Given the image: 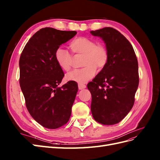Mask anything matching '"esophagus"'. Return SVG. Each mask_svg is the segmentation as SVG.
Listing matches in <instances>:
<instances>
[{"label":"esophagus","instance_id":"esophagus-1","mask_svg":"<svg viewBox=\"0 0 160 160\" xmlns=\"http://www.w3.org/2000/svg\"><path fill=\"white\" fill-rule=\"evenodd\" d=\"M78 88H79V89H83L86 88V85L84 84H81V83H79L78 85Z\"/></svg>","mask_w":160,"mask_h":160}]
</instances>
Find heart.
<instances>
[{
	"mask_svg": "<svg viewBox=\"0 0 160 160\" xmlns=\"http://www.w3.org/2000/svg\"><path fill=\"white\" fill-rule=\"evenodd\" d=\"M71 48L73 53L83 54V66L81 69H76L66 75L67 81L84 83L94 77L96 70L103 69L108 60V53L106 47L98 43L90 38L81 37L71 42ZM55 59L59 67L65 71L71 68L72 58L67 49L58 48L55 52Z\"/></svg>",
	"mask_w": 160,
	"mask_h": 160,
	"instance_id": "1",
	"label": "heart"
}]
</instances>
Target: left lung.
I'll return each mask as SVG.
<instances>
[{"instance_id":"1","label":"left lung","mask_w":160,"mask_h":160,"mask_svg":"<svg viewBox=\"0 0 160 160\" xmlns=\"http://www.w3.org/2000/svg\"><path fill=\"white\" fill-rule=\"evenodd\" d=\"M90 33L102 38L108 53L106 67L88 84L91 111L97 122L114 125L134 105L139 83L137 58L130 42L118 30L106 27Z\"/></svg>"}]
</instances>
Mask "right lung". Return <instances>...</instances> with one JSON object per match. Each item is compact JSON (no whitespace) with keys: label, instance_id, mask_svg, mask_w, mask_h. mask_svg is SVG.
Instances as JSON below:
<instances>
[{"label":"right lung","instance_id":"1","mask_svg":"<svg viewBox=\"0 0 160 160\" xmlns=\"http://www.w3.org/2000/svg\"><path fill=\"white\" fill-rule=\"evenodd\" d=\"M76 31L41 28L30 38L19 58V85L26 106L42 126L56 129L67 123L78 91L75 81L58 87L64 74L55 52L76 35Z\"/></svg>","mask_w":160,"mask_h":160}]
</instances>
